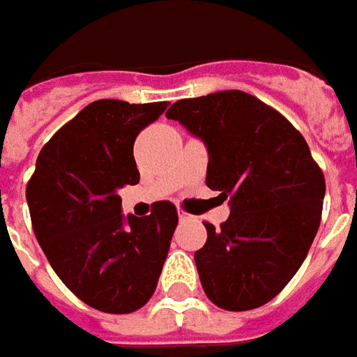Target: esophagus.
<instances>
[{
	"mask_svg": "<svg viewBox=\"0 0 357 357\" xmlns=\"http://www.w3.org/2000/svg\"><path fill=\"white\" fill-rule=\"evenodd\" d=\"M179 215V221H188V219H191L190 213H185V211H178Z\"/></svg>",
	"mask_w": 357,
	"mask_h": 357,
	"instance_id": "34e87169",
	"label": "esophagus"
}]
</instances>
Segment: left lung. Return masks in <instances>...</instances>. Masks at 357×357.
Masks as SVG:
<instances>
[{
    "mask_svg": "<svg viewBox=\"0 0 357 357\" xmlns=\"http://www.w3.org/2000/svg\"><path fill=\"white\" fill-rule=\"evenodd\" d=\"M207 146L205 183L231 213L205 223L195 264L207 298L243 312L273 301L304 263L320 227L326 181L298 130L243 91L183 98L166 112Z\"/></svg>",
    "mask_w": 357,
    "mask_h": 357,
    "instance_id": "1",
    "label": "left lung"
}]
</instances>
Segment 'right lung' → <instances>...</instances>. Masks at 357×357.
Segmentation results:
<instances>
[{
    "mask_svg": "<svg viewBox=\"0 0 357 357\" xmlns=\"http://www.w3.org/2000/svg\"><path fill=\"white\" fill-rule=\"evenodd\" d=\"M166 106L110 98L84 106L45 144L27 183L47 261L77 298L100 312H134L152 298L178 227L174 203L124 217L118 195L140 181L134 140Z\"/></svg>",
    "mask_w": 357,
    "mask_h": 357,
    "instance_id": "add662e5",
    "label": "right lung"
}]
</instances>
